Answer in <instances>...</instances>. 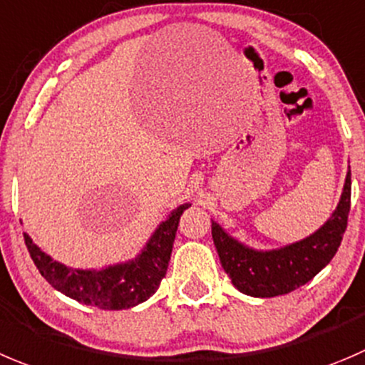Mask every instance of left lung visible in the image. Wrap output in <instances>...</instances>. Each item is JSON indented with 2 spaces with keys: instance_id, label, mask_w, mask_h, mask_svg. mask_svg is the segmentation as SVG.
Returning a JSON list of instances; mask_svg holds the SVG:
<instances>
[{
  "instance_id": "1",
  "label": "left lung",
  "mask_w": 365,
  "mask_h": 365,
  "mask_svg": "<svg viewBox=\"0 0 365 365\" xmlns=\"http://www.w3.org/2000/svg\"><path fill=\"white\" fill-rule=\"evenodd\" d=\"M349 207L351 173L348 172L335 213L319 231L297 244L269 252L252 251L232 240L217 222H211V235L225 274L240 292L276 297L303 287L331 262L348 227Z\"/></svg>"
}]
</instances>
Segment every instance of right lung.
Masks as SVG:
<instances>
[{
    "label": "right lung",
    "instance_id": "1",
    "mask_svg": "<svg viewBox=\"0 0 365 365\" xmlns=\"http://www.w3.org/2000/svg\"><path fill=\"white\" fill-rule=\"evenodd\" d=\"M186 207H190V204L177 207L155 229L145 251L136 259L107 267L103 270H76L53 262L34 244L26 232L24 244L41 276L55 290L89 307L102 310H123L143 303L159 289L168 269L177 225Z\"/></svg>",
    "mask_w": 365,
    "mask_h": 365
}]
</instances>
